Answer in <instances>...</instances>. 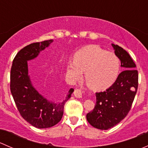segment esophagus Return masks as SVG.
<instances>
[{"label":"esophagus","mask_w":148,"mask_h":148,"mask_svg":"<svg viewBox=\"0 0 148 148\" xmlns=\"http://www.w3.org/2000/svg\"><path fill=\"white\" fill-rule=\"evenodd\" d=\"M74 95L76 97L81 98L82 97V90L80 89H75L74 92Z\"/></svg>","instance_id":"obj_1"}]
</instances>
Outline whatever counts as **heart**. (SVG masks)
I'll list each match as a JSON object with an SVG mask.
<instances>
[{
    "label": "heart",
    "mask_w": 148,
    "mask_h": 148,
    "mask_svg": "<svg viewBox=\"0 0 148 148\" xmlns=\"http://www.w3.org/2000/svg\"><path fill=\"white\" fill-rule=\"evenodd\" d=\"M118 58L96 45L84 47L74 56V62L66 66V72L72 82L79 81L85 74V81L94 90H103L115 82L119 71Z\"/></svg>",
    "instance_id": "1"
}]
</instances>
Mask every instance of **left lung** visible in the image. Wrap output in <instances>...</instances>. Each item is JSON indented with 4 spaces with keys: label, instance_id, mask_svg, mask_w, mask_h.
Masks as SVG:
<instances>
[{
    "label": "left lung",
    "instance_id": "8db88e82",
    "mask_svg": "<svg viewBox=\"0 0 148 148\" xmlns=\"http://www.w3.org/2000/svg\"><path fill=\"white\" fill-rule=\"evenodd\" d=\"M112 46L124 70L110 88L97 92L95 108L86 114V120L92 126L103 130L113 127L126 117L138 86V71L131 56L118 45Z\"/></svg>",
    "mask_w": 148,
    "mask_h": 148
}]
</instances>
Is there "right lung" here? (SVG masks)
Listing matches in <instances>:
<instances>
[{"label":"right lung","instance_id":"obj_1","mask_svg":"<svg viewBox=\"0 0 148 148\" xmlns=\"http://www.w3.org/2000/svg\"><path fill=\"white\" fill-rule=\"evenodd\" d=\"M52 42L51 39L25 46L15 56L10 70V92L18 110L28 123L41 129L54 126L62 120L65 103L74 92L70 89L63 102H50L39 94L30 79L28 61L36 58Z\"/></svg>","mask_w":148,"mask_h":148}]
</instances>
